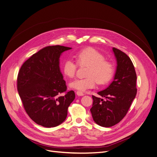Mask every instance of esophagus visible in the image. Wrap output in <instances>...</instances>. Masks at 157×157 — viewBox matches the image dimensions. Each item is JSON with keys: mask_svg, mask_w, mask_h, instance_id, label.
<instances>
[{"mask_svg": "<svg viewBox=\"0 0 157 157\" xmlns=\"http://www.w3.org/2000/svg\"><path fill=\"white\" fill-rule=\"evenodd\" d=\"M76 94H77V95H78V96H83V95H85L83 93L81 92H79V91H77V92H76Z\"/></svg>", "mask_w": 157, "mask_h": 157, "instance_id": "1", "label": "esophagus"}]
</instances>
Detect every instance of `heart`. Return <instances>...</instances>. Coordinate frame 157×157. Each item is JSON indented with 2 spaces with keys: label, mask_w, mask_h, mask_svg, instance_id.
Instances as JSON below:
<instances>
[{
  "label": "heart",
  "mask_w": 157,
  "mask_h": 157,
  "mask_svg": "<svg viewBox=\"0 0 157 157\" xmlns=\"http://www.w3.org/2000/svg\"><path fill=\"white\" fill-rule=\"evenodd\" d=\"M75 58L79 66L87 67L86 78L75 79L69 83V87L79 92H85L95 87L96 82L100 85L107 84L112 79L115 68L113 64L105 60L103 54L92 48L78 52ZM77 65L72 59H68L63 65L65 76L72 78L76 74Z\"/></svg>",
  "instance_id": "1"
}]
</instances>
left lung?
Segmentation results:
<instances>
[{"mask_svg": "<svg viewBox=\"0 0 157 157\" xmlns=\"http://www.w3.org/2000/svg\"><path fill=\"white\" fill-rule=\"evenodd\" d=\"M117 61L113 81L106 89L92 95L93 120L103 127L114 126L124 117L137 94V75L133 64L124 52L113 47Z\"/></svg>", "mask_w": 157, "mask_h": 157, "instance_id": "1", "label": "left lung"}]
</instances>
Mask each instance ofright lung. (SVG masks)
I'll return each mask as SVG.
<instances>
[{
	"label": "right lung",
	"instance_id": "add662e5",
	"mask_svg": "<svg viewBox=\"0 0 157 157\" xmlns=\"http://www.w3.org/2000/svg\"><path fill=\"white\" fill-rule=\"evenodd\" d=\"M72 48L62 45L47 46L34 54L18 72L17 90L24 109L36 124L55 127L66 119L67 110L75 99L60 71L59 57Z\"/></svg>",
	"mask_w": 157,
	"mask_h": 157
}]
</instances>
